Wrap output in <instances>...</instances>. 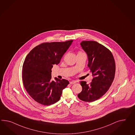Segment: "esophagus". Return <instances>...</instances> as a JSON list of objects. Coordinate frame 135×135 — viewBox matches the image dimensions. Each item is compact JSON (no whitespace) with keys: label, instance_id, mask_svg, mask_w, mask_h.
I'll use <instances>...</instances> for the list:
<instances>
[{"label":"esophagus","instance_id":"esophagus-1","mask_svg":"<svg viewBox=\"0 0 135 135\" xmlns=\"http://www.w3.org/2000/svg\"><path fill=\"white\" fill-rule=\"evenodd\" d=\"M76 81H70L69 83H70V84H71V85H73V84H75L76 83Z\"/></svg>","mask_w":135,"mask_h":135}]
</instances>
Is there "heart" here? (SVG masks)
<instances>
[{"instance_id":"1","label":"heart","mask_w":135,"mask_h":135,"mask_svg":"<svg viewBox=\"0 0 135 135\" xmlns=\"http://www.w3.org/2000/svg\"><path fill=\"white\" fill-rule=\"evenodd\" d=\"M79 53H80V52H79Z\"/></svg>"}]
</instances>
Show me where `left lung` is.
<instances>
[{
  "label": "left lung",
  "mask_w": 135,
  "mask_h": 135,
  "mask_svg": "<svg viewBox=\"0 0 135 135\" xmlns=\"http://www.w3.org/2000/svg\"><path fill=\"white\" fill-rule=\"evenodd\" d=\"M80 45L88 55V66L93 78L90 84L80 82L82 90L78 97L90 102L99 99L109 89L114 79L115 64L112 52L104 45L95 41H82Z\"/></svg>",
  "instance_id": "obj_1"
}]
</instances>
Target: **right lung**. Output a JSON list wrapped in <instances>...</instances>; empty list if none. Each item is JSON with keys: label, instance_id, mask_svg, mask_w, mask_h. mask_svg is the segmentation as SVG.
Segmentation results:
<instances>
[{"label": "right lung", "instance_id": "right-lung-1", "mask_svg": "<svg viewBox=\"0 0 135 135\" xmlns=\"http://www.w3.org/2000/svg\"><path fill=\"white\" fill-rule=\"evenodd\" d=\"M73 40L44 42L28 53L22 66V81L30 96L40 104L49 106L58 101L69 81L51 80L53 65H58Z\"/></svg>", "mask_w": 135, "mask_h": 135}]
</instances>
